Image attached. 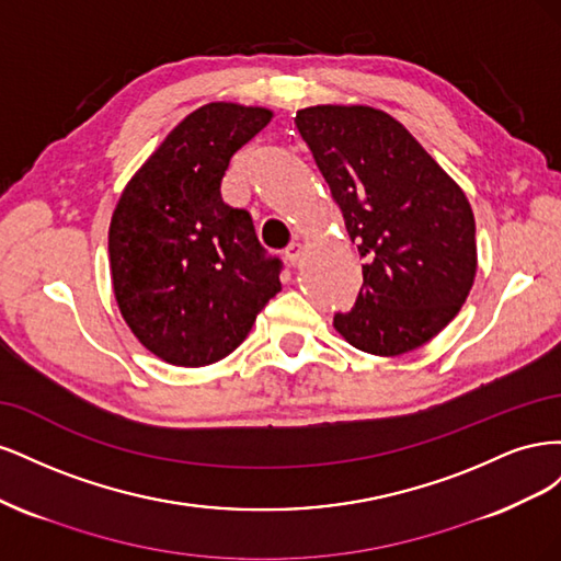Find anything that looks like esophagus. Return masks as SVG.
<instances>
[{
  "instance_id": "1",
  "label": "esophagus",
  "mask_w": 561,
  "mask_h": 561,
  "mask_svg": "<svg viewBox=\"0 0 561 561\" xmlns=\"http://www.w3.org/2000/svg\"><path fill=\"white\" fill-rule=\"evenodd\" d=\"M299 257H301V243L293 241L290 245H287V250H285V260H287V264H290V266H297Z\"/></svg>"
}]
</instances>
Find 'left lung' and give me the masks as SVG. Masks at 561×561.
Returning a JSON list of instances; mask_svg holds the SVG:
<instances>
[{"mask_svg":"<svg viewBox=\"0 0 561 561\" xmlns=\"http://www.w3.org/2000/svg\"><path fill=\"white\" fill-rule=\"evenodd\" d=\"M295 124L365 262L353 309L334 313L336 332L371 355L431 342L461 311L478 271L461 186L381 110L318 105Z\"/></svg>","mask_w":561,"mask_h":561,"instance_id":"obj_1","label":"left lung"}]
</instances>
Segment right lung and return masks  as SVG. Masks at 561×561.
I'll use <instances>...</instances> for the list:
<instances>
[{
	"instance_id": "1",
	"label": "right lung",
	"mask_w": 561,
	"mask_h": 561,
	"mask_svg": "<svg viewBox=\"0 0 561 561\" xmlns=\"http://www.w3.org/2000/svg\"><path fill=\"white\" fill-rule=\"evenodd\" d=\"M264 107L210 103L180 122L118 198L110 225L114 297L140 344L203 367L243 344L280 293L283 262L252 217L222 201L231 157L268 122Z\"/></svg>"
}]
</instances>
